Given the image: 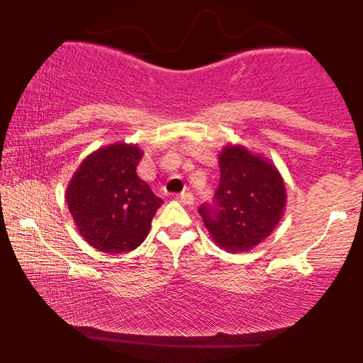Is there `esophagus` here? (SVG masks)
<instances>
[{"label": "esophagus", "mask_w": 363, "mask_h": 363, "mask_svg": "<svg viewBox=\"0 0 363 363\" xmlns=\"http://www.w3.org/2000/svg\"><path fill=\"white\" fill-rule=\"evenodd\" d=\"M177 199L182 203V205H193L194 203V196L193 193H189V191H184V193L179 194Z\"/></svg>", "instance_id": "1"}]
</instances>
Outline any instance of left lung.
Wrapping results in <instances>:
<instances>
[{
	"label": "left lung",
	"mask_w": 363,
	"mask_h": 363,
	"mask_svg": "<svg viewBox=\"0 0 363 363\" xmlns=\"http://www.w3.org/2000/svg\"><path fill=\"white\" fill-rule=\"evenodd\" d=\"M218 167L215 206H201L199 215L220 249L247 252L280 223L286 206L285 181L269 158L239 143L220 150Z\"/></svg>",
	"instance_id": "8db88e82"
}]
</instances>
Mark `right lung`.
<instances>
[{
  "instance_id": "obj_1",
  "label": "right lung",
  "mask_w": 363,
  "mask_h": 363,
  "mask_svg": "<svg viewBox=\"0 0 363 363\" xmlns=\"http://www.w3.org/2000/svg\"><path fill=\"white\" fill-rule=\"evenodd\" d=\"M141 157L138 145L118 141L86 155L69 179V213L83 239L99 251H133L147 239L162 199L136 174Z\"/></svg>"
}]
</instances>
